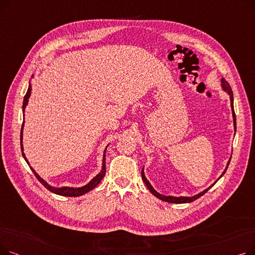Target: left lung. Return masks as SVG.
<instances>
[{
  "instance_id": "1",
  "label": "left lung",
  "mask_w": 255,
  "mask_h": 255,
  "mask_svg": "<svg viewBox=\"0 0 255 255\" xmlns=\"http://www.w3.org/2000/svg\"><path fill=\"white\" fill-rule=\"evenodd\" d=\"M221 86H222L223 91L227 92V94H229L230 98H231V106H232V113H233V119H234V127H235V132H236V130H237V123H236V114H235V110H234V95H233V91H232V88H231L230 84L227 83L224 78L221 79ZM231 159H232V157L230 158L229 162H227V166L225 167L224 171L222 172V175L218 178V180L225 173V171H226L227 167H229V164H230V162H231ZM141 178H142V181L144 182V184L146 185V187H148V189L150 190V192H151L154 196L158 197L159 199H161V200H164V202L171 203V204H186V203H191V202H193V200L199 198L200 196H203V195L211 188V187H213L214 185L216 184V182L218 181V180H217L215 183L212 184V185L209 187V188L205 189L204 191L199 192L198 194H195V195H193V196H171V195H162V194L158 193V192L153 188V186L150 184V182H149L148 180H146V178H145V176H144L143 168H142V170H141Z\"/></svg>"
}]
</instances>
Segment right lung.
<instances>
[{
	"label": "right lung",
	"instance_id": "1",
	"mask_svg": "<svg viewBox=\"0 0 255 255\" xmlns=\"http://www.w3.org/2000/svg\"><path fill=\"white\" fill-rule=\"evenodd\" d=\"M33 77V76H32ZM31 91H32V87L31 85H29V88H28V91H26V94L24 95V98H23V103H22V113H23V117H24V109L25 106L28 105V102H29V98L31 96ZM23 125H24V121L22 122V126H21V134H20V142H22V130H23ZM107 148V146H106ZM106 148L104 150V154H103V160H102V169L101 171L98 173V175L96 177H94L88 184H86L85 186L83 187H77V188H73V187H59V188H57V187H52L50 185H48L42 178H40V176L38 175V173L30 166V163L28 161V159L25 158V155L23 153V146H22V143H21V152H22V156L24 158V160L26 161V163L29 164V166L31 167L32 171L34 172V175L36 176V178L38 179V181L41 183L45 188L47 190H49L50 192L55 193V194H58V195H62V196H80L83 195L89 191H91L93 188H95V187L101 182V180L103 179V177L105 176V171H106V167H105V152H106Z\"/></svg>",
	"mask_w": 255,
	"mask_h": 255
}]
</instances>
